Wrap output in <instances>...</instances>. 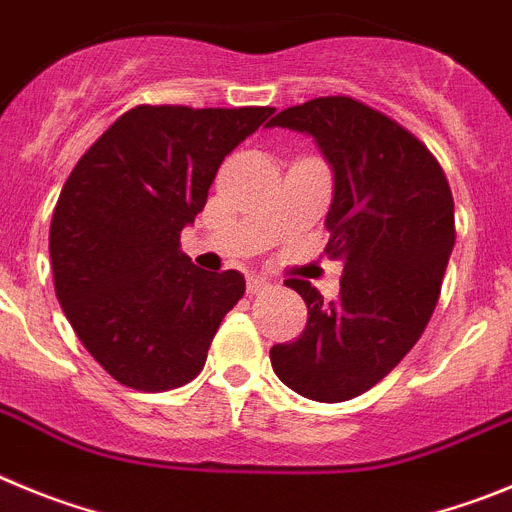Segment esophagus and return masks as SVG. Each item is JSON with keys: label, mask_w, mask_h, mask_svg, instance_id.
I'll return each instance as SVG.
<instances>
[{"label": "esophagus", "mask_w": 512, "mask_h": 512, "mask_svg": "<svg viewBox=\"0 0 512 512\" xmlns=\"http://www.w3.org/2000/svg\"><path fill=\"white\" fill-rule=\"evenodd\" d=\"M267 288H270V283H267L265 278H257V275L247 278V293H250V296H260Z\"/></svg>", "instance_id": "1"}]
</instances>
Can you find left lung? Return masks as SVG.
Masks as SVG:
<instances>
[{
	"instance_id": "1",
	"label": "left lung",
	"mask_w": 512,
	"mask_h": 512,
	"mask_svg": "<svg viewBox=\"0 0 512 512\" xmlns=\"http://www.w3.org/2000/svg\"><path fill=\"white\" fill-rule=\"evenodd\" d=\"M313 137L334 170L324 252L344 262L339 296L308 280V321L270 362L290 390L319 403L357 398L421 339L454 250V199L439 160L385 114L349 96H319L267 124Z\"/></svg>"
}]
</instances>
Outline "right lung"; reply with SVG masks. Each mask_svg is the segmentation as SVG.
<instances>
[{
  "instance_id": "1",
  "label": "right lung",
  "mask_w": 512,
  "mask_h": 512,
  "mask_svg": "<svg viewBox=\"0 0 512 512\" xmlns=\"http://www.w3.org/2000/svg\"><path fill=\"white\" fill-rule=\"evenodd\" d=\"M273 112L142 104L71 170L50 222L55 296L91 357L127 388L191 382L245 296V275L193 265L181 232L204 211L222 160Z\"/></svg>"
}]
</instances>
